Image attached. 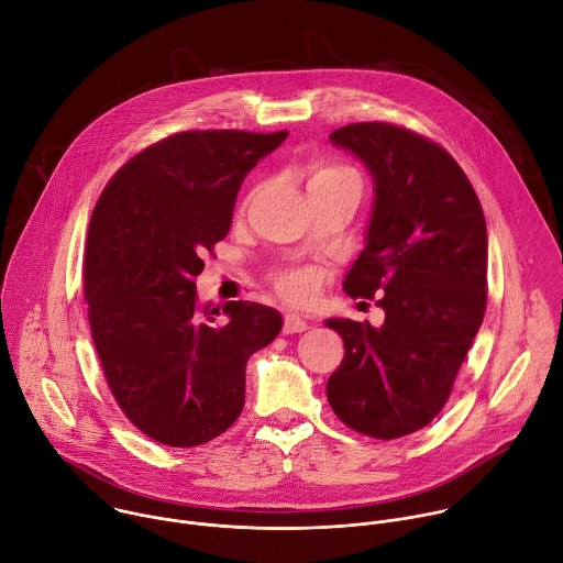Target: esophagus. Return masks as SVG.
<instances>
[{"label":"esophagus","mask_w":563,"mask_h":563,"mask_svg":"<svg viewBox=\"0 0 563 563\" xmlns=\"http://www.w3.org/2000/svg\"><path fill=\"white\" fill-rule=\"evenodd\" d=\"M305 330H309L305 318H300L298 313H287V316H285L283 334H300V332H305Z\"/></svg>","instance_id":"esophagus-1"}]
</instances>
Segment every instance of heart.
<instances>
[{
  "mask_svg": "<svg viewBox=\"0 0 563 563\" xmlns=\"http://www.w3.org/2000/svg\"><path fill=\"white\" fill-rule=\"evenodd\" d=\"M343 178H358L354 169L345 165H323L311 172L309 187L318 183H330V180H343ZM276 285L283 296L291 300H305L316 289V274L311 269H291L276 276Z\"/></svg>",
  "mask_w": 563,
  "mask_h": 563,
  "instance_id": "b5f03b06",
  "label": "heart"
}]
</instances>
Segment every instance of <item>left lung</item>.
<instances>
[{
    "label": "left lung",
    "instance_id": "obj_1",
    "mask_svg": "<svg viewBox=\"0 0 563 563\" xmlns=\"http://www.w3.org/2000/svg\"><path fill=\"white\" fill-rule=\"evenodd\" d=\"M374 180L365 247L345 276L352 298H374L385 323L350 318L325 325L345 343L328 400L352 430L398 439L445 406L486 313L488 231L456 159L437 142L385 122L330 135Z\"/></svg>",
    "mask_w": 563,
    "mask_h": 563
}]
</instances>
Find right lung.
Masks as SVG:
<instances>
[{"mask_svg": "<svg viewBox=\"0 0 563 563\" xmlns=\"http://www.w3.org/2000/svg\"><path fill=\"white\" fill-rule=\"evenodd\" d=\"M285 137L169 135L133 155L93 209L85 256L93 343L118 406L157 443L194 448L233 426L250 356L283 328L267 305L200 307L194 280L229 233L245 176Z\"/></svg>", "mask_w": 563, "mask_h": 563, "instance_id": "obj_1", "label": "right lung"}]
</instances>
